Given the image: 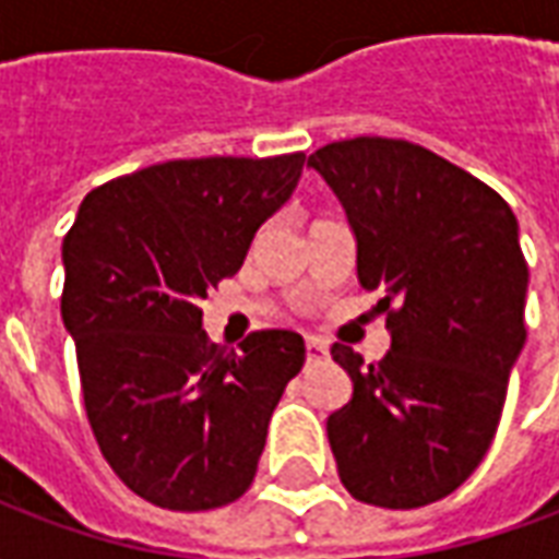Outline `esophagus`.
Wrapping results in <instances>:
<instances>
[{
    "label": "esophagus",
    "mask_w": 559,
    "mask_h": 559,
    "mask_svg": "<svg viewBox=\"0 0 559 559\" xmlns=\"http://www.w3.org/2000/svg\"><path fill=\"white\" fill-rule=\"evenodd\" d=\"M305 356H308V362H317V359H326V356H329L326 341H320V338H308V341H305Z\"/></svg>",
    "instance_id": "obj_1"
}]
</instances>
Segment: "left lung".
<instances>
[{
  "label": "left lung",
  "mask_w": 559,
  "mask_h": 559,
  "mask_svg": "<svg viewBox=\"0 0 559 559\" xmlns=\"http://www.w3.org/2000/svg\"><path fill=\"white\" fill-rule=\"evenodd\" d=\"M308 167L344 206L356 278L383 293L392 335L380 362L332 347L353 380L326 419L338 476L362 503L419 509L467 481L500 425L527 341L518 218L476 176L407 140L329 143Z\"/></svg>",
  "instance_id": "left-lung-1"
}]
</instances>
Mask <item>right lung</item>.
<instances>
[{
  "label": "right lung",
  "instance_id": "right-lung-1",
  "mask_svg": "<svg viewBox=\"0 0 559 559\" xmlns=\"http://www.w3.org/2000/svg\"><path fill=\"white\" fill-rule=\"evenodd\" d=\"M302 167V152L152 164L90 191L62 242V323L92 433L116 476L160 509L239 500L302 368V335L263 329L230 350L206 338L200 311Z\"/></svg>",
  "mask_w": 559,
  "mask_h": 559
}]
</instances>
